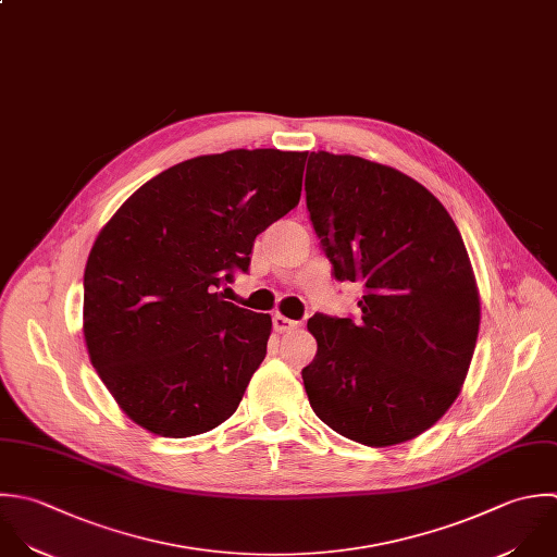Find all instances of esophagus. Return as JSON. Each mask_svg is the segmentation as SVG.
Returning <instances> with one entry per match:
<instances>
[{"instance_id":"esophagus-1","label":"esophagus","mask_w":557,"mask_h":557,"mask_svg":"<svg viewBox=\"0 0 557 557\" xmlns=\"http://www.w3.org/2000/svg\"><path fill=\"white\" fill-rule=\"evenodd\" d=\"M297 321H290V319H286V317H282V314H275L273 317V330L277 332V334H286V332H293V330H297Z\"/></svg>"}]
</instances>
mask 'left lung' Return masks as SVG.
<instances>
[{"instance_id": "obj_1", "label": "left lung", "mask_w": 557, "mask_h": 557, "mask_svg": "<svg viewBox=\"0 0 557 557\" xmlns=\"http://www.w3.org/2000/svg\"><path fill=\"white\" fill-rule=\"evenodd\" d=\"M306 206L338 282H362L358 319L314 314L301 371L314 414L341 436L391 447L456 401L475 351L480 295L445 206L397 169L312 151Z\"/></svg>"}]
</instances>
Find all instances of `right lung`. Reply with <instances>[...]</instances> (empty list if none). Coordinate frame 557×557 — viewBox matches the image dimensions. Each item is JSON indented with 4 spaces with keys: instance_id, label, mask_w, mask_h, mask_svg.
<instances>
[{
    "instance_id": "add662e5",
    "label": "right lung",
    "mask_w": 557,
    "mask_h": 557,
    "mask_svg": "<svg viewBox=\"0 0 557 557\" xmlns=\"http://www.w3.org/2000/svg\"><path fill=\"white\" fill-rule=\"evenodd\" d=\"M308 151L232 149L143 184L84 271L90 362L140 428L188 438L227 421L267 356L271 317L216 293L301 197Z\"/></svg>"
}]
</instances>
